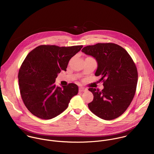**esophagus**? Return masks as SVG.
<instances>
[{"instance_id": "obj_1", "label": "esophagus", "mask_w": 154, "mask_h": 154, "mask_svg": "<svg viewBox=\"0 0 154 154\" xmlns=\"http://www.w3.org/2000/svg\"><path fill=\"white\" fill-rule=\"evenodd\" d=\"M87 91V88H84V87H79V92H84Z\"/></svg>"}]
</instances>
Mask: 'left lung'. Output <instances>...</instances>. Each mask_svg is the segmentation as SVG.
Segmentation results:
<instances>
[{"mask_svg": "<svg viewBox=\"0 0 154 154\" xmlns=\"http://www.w3.org/2000/svg\"><path fill=\"white\" fill-rule=\"evenodd\" d=\"M82 51L96 58L95 73L103 82L102 91L90 88L94 96L88 106L98 117L112 120L121 116L132 102L138 79L136 66L127 51L113 43H99L85 47Z\"/></svg>", "mask_w": 154, "mask_h": 154, "instance_id": "left-lung-1", "label": "left lung"}]
</instances>
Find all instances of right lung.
Wrapping results in <instances>:
<instances>
[{"instance_id":"obj_1","label":"right lung","mask_w":154,"mask_h":154,"mask_svg":"<svg viewBox=\"0 0 154 154\" xmlns=\"http://www.w3.org/2000/svg\"><path fill=\"white\" fill-rule=\"evenodd\" d=\"M82 47L43 45L28 54L18 78L22 100L33 115L50 119L67 109L71 99L78 94V87L73 83L57 87L55 78L61 70L66 71L70 58Z\"/></svg>"}]
</instances>
